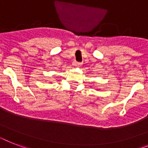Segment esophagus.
I'll return each mask as SVG.
<instances>
[{
  "label": "esophagus",
  "mask_w": 148,
  "mask_h": 148,
  "mask_svg": "<svg viewBox=\"0 0 148 148\" xmlns=\"http://www.w3.org/2000/svg\"><path fill=\"white\" fill-rule=\"evenodd\" d=\"M73 65H74V67H80L82 65V63L77 62L76 61H74V62H73Z\"/></svg>",
  "instance_id": "esophagus-1"
}]
</instances>
